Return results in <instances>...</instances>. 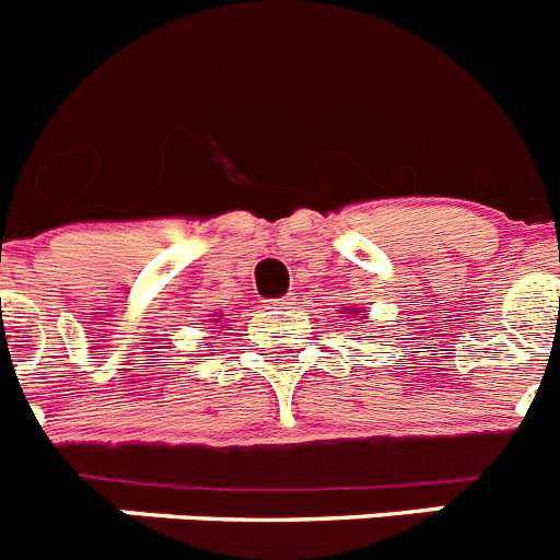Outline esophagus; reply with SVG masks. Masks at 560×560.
Returning a JSON list of instances; mask_svg holds the SVG:
<instances>
[{
	"label": "esophagus",
	"instance_id": "1",
	"mask_svg": "<svg viewBox=\"0 0 560 560\" xmlns=\"http://www.w3.org/2000/svg\"><path fill=\"white\" fill-rule=\"evenodd\" d=\"M294 305H298V300L291 298V294H285V298H280V300H269V303H266V308H271V312H291Z\"/></svg>",
	"mask_w": 560,
	"mask_h": 560
}]
</instances>
